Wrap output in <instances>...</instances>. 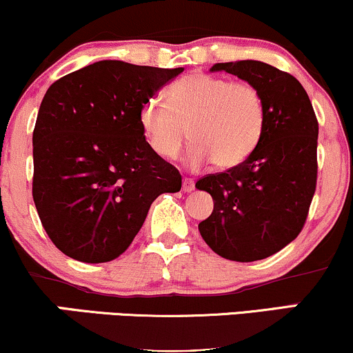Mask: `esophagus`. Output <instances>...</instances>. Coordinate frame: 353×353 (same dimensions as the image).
Returning a JSON list of instances; mask_svg holds the SVG:
<instances>
[{"instance_id":"1","label":"esophagus","mask_w":353,"mask_h":353,"mask_svg":"<svg viewBox=\"0 0 353 353\" xmlns=\"http://www.w3.org/2000/svg\"><path fill=\"white\" fill-rule=\"evenodd\" d=\"M194 188V181L190 179V177H184V181H182V190H184V192H192Z\"/></svg>"}]
</instances>
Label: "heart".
<instances>
[{"instance_id": "heart-1", "label": "heart", "mask_w": 353, "mask_h": 353, "mask_svg": "<svg viewBox=\"0 0 353 353\" xmlns=\"http://www.w3.org/2000/svg\"><path fill=\"white\" fill-rule=\"evenodd\" d=\"M165 104L144 103L139 125L151 150L164 159L179 154L189 128L190 168L209 161L219 169L235 168L256 150L265 131V99L248 82L190 74L168 88Z\"/></svg>"}]
</instances>
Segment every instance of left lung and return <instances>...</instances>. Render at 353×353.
<instances>
[{
  "label": "left lung",
  "instance_id": "obj_1",
  "mask_svg": "<svg viewBox=\"0 0 353 353\" xmlns=\"http://www.w3.org/2000/svg\"><path fill=\"white\" fill-rule=\"evenodd\" d=\"M254 85L266 105V125L248 159L195 184L214 199V212L199 223L205 243L222 258L263 260L303 230L317 184L319 123L299 80L270 63H215Z\"/></svg>",
  "mask_w": 353,
  "mask_h": 353
}]
</instances>
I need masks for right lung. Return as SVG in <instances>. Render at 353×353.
Returning <instances> with one entry per match:
<instances>
[{"instance_id":"obj_1","label":"right lung","mask_w":353,"mask_h":353,"mask_svg":"<svg viewBox=\"0 0 353 353\" xmlns=\"http://www.w3.org/2000/svg\"><path fill=\"white\" fill-rule=\"evenodd\" d=\"M182 70L100 61L46 92L32 133V199L63 254L114 260L156 197L181 190L179 171L146 141L139 110Z\"/></svg>"}]
</instances>
